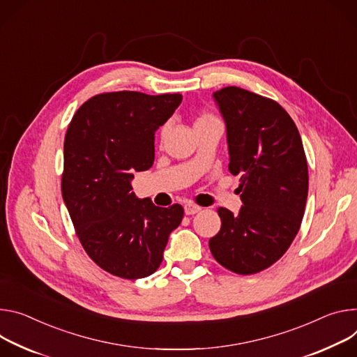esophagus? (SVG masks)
<instances>
[{
  "label": "esophagus",
  "mask_w": 357,
  "mask_h": 357,
  "mask_svg": "<svg viewBox=\"0 0 357 357\" xmlns=\"http://www.w3.org/2000/svg\"><path fill=\"white\" fill-rule=\"evenodd\" d=\"M183 209H185V213L186 215H195V213H198V212H201V206H198V205H193V204H186L185 206H183Z\"/></svg>",
  "instance_id": "34e87169"
}]
</instances>
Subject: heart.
<instances>
[{
  "instance_id": "heart-1",
  "label": "heart",
  "mask_w": 357,
  "mask_h": 357,
  "mask_svg": "<svg viewBox=\"0 0 357 357\" xmlns=\"http://www.w3.org/2000/svg\"><path fill=\"white\" fill-rule=\"evenodd\" d=\"M212 121H216V118L212 115V114H208V112H204L198 116L197 119V123L195 125H199V123H206V122H212ZM164 131H167V128L164 129Z\"/></svg>"
}]
</instances>
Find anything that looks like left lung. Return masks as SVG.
<instances>
[{
  "mask_svg": "<svg viewBox=\"0 0 357 357\" xmlns=\"http://www.w3.org/2000/svg\"><path fill=\"white\" fill-rule=\"evenodd\" d=\"M226 125L229 171L241 175L238 215L219 208L209 239L216 261L239 275L261 272L294 242L307 199V162L295 122L275 101L226 86L213 92Z\"/></svg>",
  "mask_w": 357,
  "mask_h": 357,
  "instance_id": "1",
  "label": "left lung"
}]
</instances>
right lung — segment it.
Instances as JSON below:
<instances>
[{"mask_svg": "<svg viewBox=\"0 0 357 357\" xmlns=\"http://www.w3.org/2000/svg\"><path fill=\"white\" fill-rule=\"evenodd\" d=\"M181 102V93H101L88 100L68 126L62 198L85 252L111 275H152L183 218L181 205L159 208L131 190L134 172L153 164L156 129Z\"/></svg>", "mask_w": 357, "mask_h": 357, "instance_id": "obj_1", "label": "right lung"}]
</instances>
